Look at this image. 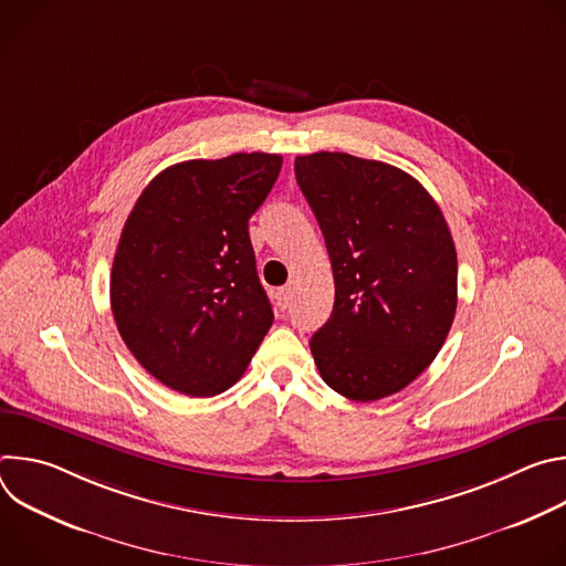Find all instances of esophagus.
<instances>
[{
  "label": "esophagus",
  "instance_id": "esophagus-1",
  "mask_svg": "<svg viewBox=\"0 0 566 566\" xmlns=\"http://www.w3.org/2000/svg\"><path fill=\"white\" fill-rule=\"evenodd\" d=\"M275 304H277L280 311L289 308V304H291V289H280V291L275 293Z\"/></svg>",
  "mask_w": 566,
  "mask_h": 566
}]
</instances>
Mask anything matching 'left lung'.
Wrapping results in <instances>:
<instances>
[{"instance_id":"obj_1","label":"left lung","mask_w":566,"mask_h":566,"mask_svg":"<svg viewBox=\"0 0 566 566\" xmlns=\"http://www.w3.org/2000/svg\"><path fill=\"white\" fill-rule=\"evenodd\" d=\"M295 179L329 251L336 300L311 338L317 371L369 402L408 387L437 358L457 311L446 217L408 172L345 151L295 158Z\"/></svg>"}]
</instances>
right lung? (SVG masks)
<instances>
[{
    "mask_svg": "<svg viewBox=\"0 0 566 566\" xmlns=\"http://www.w3.org/2000/svg\"><path fill=\"white\" fill-rule=\"evenodd\" d=\"M280 154L195 158L156 175L120 232L109 297L120 338L166 387L214 396L244 376L273 325L249 219Z\"/></svg>",
    "mask_w": 566,
    "mask_h": 566,
    "instance_id": "add662e5",
    "label": "right lung"
}]
</instances>
